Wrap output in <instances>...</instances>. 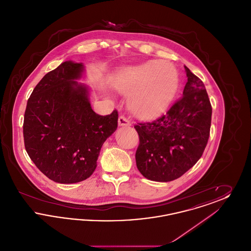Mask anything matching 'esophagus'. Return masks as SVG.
<instances>
[{"label":"esophagus","mask_w":251,"mask_h":251,"mask_svg":"<svg viewBox=\"0 0 251 251\" xmlns=\"http://www.w3.org/2000/svg\"><path fill=\"white\" fill-rule=\"evenodd\" d=\"M119 126H120V127H123V126L128 127V126H131V123L125 117L120 116V118H119Z\"/></svg>","instance_id":"obj_1"}]
</instances>
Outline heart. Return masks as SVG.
Returning <instances> with one entry per match:
<instances>
[{
	"instance_id": "1",
	"label": "heart",
	"mask_w": 251,
	"mask_h": 251,
	"mask_svg": "<svg viewBox=\"0 0 251 251\" xmlns=\"http://www.w3.org/2000/svg\"><path fill=\"white\" fill-rule=\"evenodd\" d=\"M179 86L176 68L167 61L151 60L120 73L118 89L131 95L130 107L141 120H153L165 112Z\"/></svg>"
}]
</instances>
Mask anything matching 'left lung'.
Returning <instances> with one entry per match:
<instances>
[{
  "instance_id": "8db88e82",
  "label": "left lung",
  "mask_w": 251,
  "mask_h": 251,
  "mask_svg": "<svg viewBox=\"0 0 251 251\" xmlns=\"http://www.w3.org/2000/svg\"><path fill=\"white\" fill-rule=\"evenodd\" d=\"M182 97L158 120L138 123L136 167L145 178L167 182L178 179L202 155L211 128L212 106L202 81L184 66Z\"/></svg>"
}]
</instances>
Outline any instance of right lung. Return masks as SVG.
Listing matches in <instances>:
<instances>
[{
  "mask_svg": "<svg viewBox=\"0 0 251 251\" xmlns=\"http://www.w3.org/2000/svg\"><path fill=\"white\" fill-rule=\"evenodd\" d=\"M83 63L66 61L36 84L24 114L25 150L49 179L75 183L89 178L105 140L118 128L116 110H92L89 88L78 83Z\"/></svg>",
  "mask_w": 251,
  "mask_h": 251,
  "instance_id": "add662e5",
  "label": "right lung"
}]
</instances>
